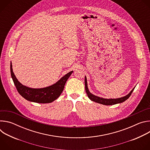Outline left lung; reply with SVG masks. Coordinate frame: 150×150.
<instances>
[{
    "label": "left lung",
    "instance_id": "obj_1",
    "mask_svg": "<svg viewBox=\"0 0 150 150\" xmlns=\"http://www.w3.org/2000/svg\"><path fill=\"white\" fill-rule=\"evenodd\" d=\"M85 91H86V93L87 94V96L88 97V98L93 101H95L96 103L103 104V105H113V104H118V103H122L125 101H126L128 98H129L132 93L133 92L135 87L132 90V91L128 94L127 95H126V96H124L123 97L121 98H110V99H107V98H101L99 97H97L96 96H94L93 94H92L88 90V87H87V78L86 76H85Z\"/></svg>",
    "mask_w": 150,
    "mask_h": 150
}]
</instances>
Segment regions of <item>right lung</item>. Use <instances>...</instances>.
<instances>
[{"label":"right lung","instance_id":"right-lung-1","mask_svg":"<svg viewBox=\"0 0 150 150\" xmlns=\"http://www.w3.org/2000/svg\"><path fill=\"white\" fill-rule=\"evenodd\" d=\"M12 67L11 63V76L18 92L27 100L38 103H49L56 100L62 93L68 79L73 72H69L51 86L42 88H31L21 84L18 81Z\"/></svg>","mask_w":150,"mask_h":150}]
</instances>
